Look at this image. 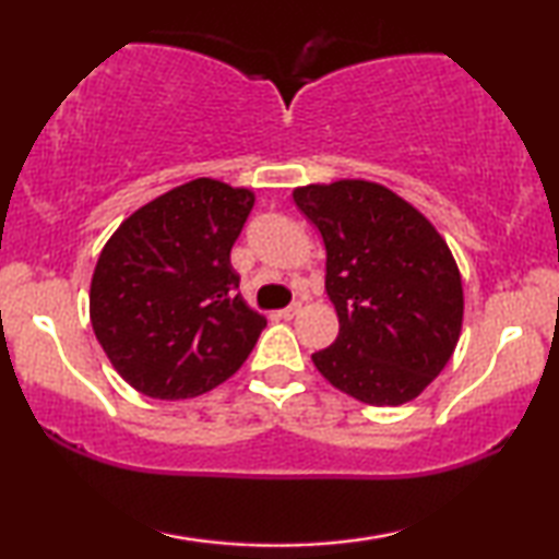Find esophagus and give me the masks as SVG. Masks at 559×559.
Listing matches in <instances>:
<instances>
[{
	"instance_id": "34e87169",
	"label": "esophagus",
	"mask_w": 559,
	"mask_h": 559,
	"mask_svg": "<svg viewBox=\"0 0 559 559\" xmlns=\"http://www.w3.org/2000/svg\"><path fill=\"white\" fill-rule=\"evenodd\" d=\"M298 313H300V302H293V306H288V308L278 310V316H281L283 320H290V318H296Z\"/></svg>"
}]
</instances>
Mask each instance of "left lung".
<instances>
[{"label": "left lung", "instance_id": "obj_1", "mask_svg": "<svg viewBox=\"0 0 559 559\" xmlns=\"http://www.w3.org/2000/svg\"><path fill=\"white\" fill-rule=\"evenodd\" d=\"M325 243V290L340 333L313 355L355 400L400 406L447 367L463 323L461 273L427 216L384 185L337 179L293 189Z\"/></svg>", "mask_w": 559, "mask_h": 559}]
</instances>
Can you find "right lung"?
I'll use <instances>...</instances> for the list:
<instances>
[{"instance_id":"obj_1","label":"right lung","mask_w":559,"mask_h":559,"mask_svg":"<svg viewBox=\"0 0 559 559\" xmlns=\"http://www.w3.org/2000/svg\"><path fill=\"white\" fill-rule=\"evenodd\" d=\"M257 194L200 177L155 197L103 246L91 325L110 365L153 400H189L239 370L266 318L241 298L231 246Z\"/></svg>"}]
</instances>
